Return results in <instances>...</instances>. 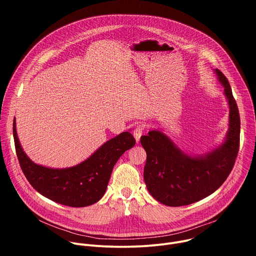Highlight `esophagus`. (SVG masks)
Listing matches in <instances>:
<instances>
[{
  "instance_id": "1",
  "label": "esophagus",
  "mask_w": 256,
  "mask_h": 256,
  "mask_svg": "<svg viewBox=\"0 0 256 256\" xmlns=\"http://www.w3.org/2000/svg\"><path fill=\"white\" fill-rule=\"evenodd\" d=\"M144 130V124H138L134 126V132H132V134H134V138H136V142L140 140V136H142Z\"/></svg>"
}]
</instances>
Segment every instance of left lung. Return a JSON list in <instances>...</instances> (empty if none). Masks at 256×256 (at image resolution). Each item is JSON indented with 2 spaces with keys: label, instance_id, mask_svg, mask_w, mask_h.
<instances>
[{
  "label": "left lung",
  "instance_id": "1",
  "mask_svg": "<svg viewBox=\"0 0 256 256\" xmlns=\"http://www.w3.org/2000/svg\"><path fill=\"white\" fill-rule=\"evenodd\" d=\"M230 106V130L225 142L204 157H190L159 130L140 136L147 153L144 179L149 192L169 206L198 202L220 188L231 173L240 146V116L228 79L216 68Z\"/></svg>",
  "mask_w": 256,
  "mask_h": 256
}]
</instances>
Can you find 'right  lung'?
Instances as JSON below:
<instances>
[{
  "instance_id": "add662e5",
  "label": "right lung",
  "mask_w": 256,
  "mask_h": 256,
  "mask_svg": "<svg viewBox=\"0 0 256 256\" xmlns=\"http://www.w3.org/2000/svg\"><path fill=\"white\" fill-rule=\"evenodd\" d=\"M13 122L15 149L20 167L35 190L64 206L82 208L95 204L104 194L114 166L120 157L134 147L136 140L128 132L107 140L81 164L52 169L33 163L23 152Z\"/></svg>"
}]
</instances>
